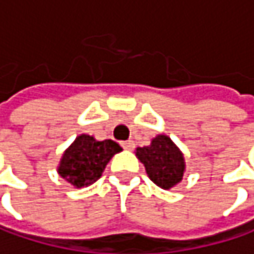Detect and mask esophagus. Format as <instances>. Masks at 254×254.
I'll return each mask as SVG.
<instances>
[{"mask_svg":"<svg viewBox=\"0 0 254 254\" xmlns=\"http://www.w3.org/2000/svg\"><path fill=\"white\" fill-rule=\"evenodd\" d=\"M122 147H123L125 150H134V147H135V143H134L132 140L123 141V143H122Z\"/></svg>","mask_w":254,"mask_h":254,"instance_id":"esophagus-1","label":"esophagus"}]
</instances>
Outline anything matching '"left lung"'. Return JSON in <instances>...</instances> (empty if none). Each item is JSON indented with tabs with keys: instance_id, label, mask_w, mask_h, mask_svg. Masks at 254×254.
I'll return each mask as SVG.
<instances>
[{
	"instance_id": "1",
	"label": "left lung",
	"mask_w": 254,
	"mask_h": 254,
	"mask_svg": "<svg viewBox=\"0 0 254 254\" xmlns=\"http://www.w3.org/2000/svg\"><path fill=\"white\" fill-rule=\"evenodd\" d=\"M137 158L144 164L150 180L162 189H171L183 179V153L167 135H158L150 146L138 147Z\"/></svg>"
}]
</instances>
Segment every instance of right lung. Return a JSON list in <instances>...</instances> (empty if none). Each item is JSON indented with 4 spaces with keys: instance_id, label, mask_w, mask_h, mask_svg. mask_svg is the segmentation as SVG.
I'll return each mask as SVG.
<instances>
[{
    "instance_id": "right-lung-1",
    "label": "right lung",
    "mask_w": 254,
    "mask_h": 254,
    "mask_svg": "<svg viewBox=\"0 0 254 254\" xmlns=\"http://www.w3.org/2000/svg\"><path fill=\"white\" fill-rule=\"evenodd\" d=\"M120 150L122 147L113 140L96 141L93 137L81 134L65 150L58 173L75 188L89 186L102 176L105 165Z\"/></svg>"
}]
</instances>
